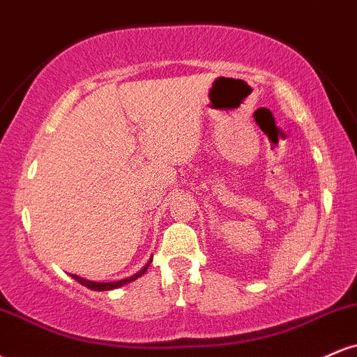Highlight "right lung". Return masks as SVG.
<instances>
[{"instance_id": "1", "label": "right lung", "mask_w": 357, "mask_h": 357, "mask_svg": "<svg viewBox=\"0 0 357 357\" xmlns=\"http://www.w3.org/2000/svg\"><path fill=\"white\" fill-rule=\"evenodd\" d=\"M151 261H153V258H151L149 261H147V264L144 265V268L142 270H139V272L136 273V275H132V277H127V278H124V280H117V282H92V280H85V278H82V277H77V275H72V278H75L77 282H79V284H82L84 287H87V289H92V290H112V289H119V287H122V285H126V284H129V282H134L136 280V278H139L141 275H144L146 273V270H147V267H149L151 265Z\"/></svg>"}]
</instances>
